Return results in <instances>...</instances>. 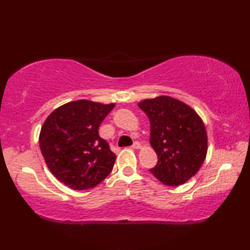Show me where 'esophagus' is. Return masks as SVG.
Returning a JSON list of instances; mask_svg holds the SVG:
<instances>
[{"label": "esophagus", "mask_w": 250, "mask_h": 250, "mask_svg": "<svg viewBox=\"0 0 250 250\" xmlns=\"http://www.w3.org/2000/svg\"><path fill=\"white\" fill-rule=\"evenodd\" d=\"M132 147H133V149H140V147H141V145H140V143H139L138 141H135V142H133Z\"/></svg>", "instance_id": "esophagus-1"}]
</instances>
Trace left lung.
Wrapping results in <instances>:
<instances>
[{
	"label": "left lung",
	"mask_w": 250,
	"mask_h": 250,
	"mask_svg": "<svg viewBox=\"0 0 250 250\" xmlns=\"http://www.w3.org/2000/svg\"><path fill=\"white\" fill-rule=\"evenodd\" d=\"M150 120V143L158 163L150 172L161 183L184 184L200 170L207 154V133L202 118L183 101L170 96L138 104Z\"/></svg>",
	"instance_id": "8db88e82"
}]
</instances>
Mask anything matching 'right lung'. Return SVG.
<instances>
[{
  "label": "right lung",
  "mask_w": 250,
  "mask_h": 250,
  "mask_svg": "<svg viewBox=\"0 0 250 250\" xmlns=\"http://www.w3.org/2000/svg\"><path fill=\"white\" fill-rule=\"evenodd\" d=\"M115 104L70 101L46 118L40 147L49 171L73 189L92 188L112 171L116 155L99 137V126Z\"/></svg>",
  "instance_id": "add662e5"
}]
</instances>
